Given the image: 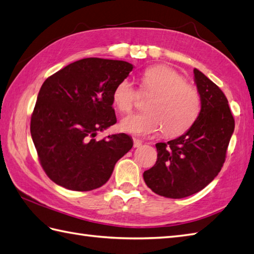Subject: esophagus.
I'll return each instance as SVG.
<instances>
[{
	"instance_id": "esophagus-1",
	"label": "esophagus",
	"mask_w": 254,
	"mask_h": 254,
	"mask_svg": "<svg viewBox=\"0 0 254 254\" xmlns=\"http://www.w3.org/2000/svg\"><path fill=\"white\" fill-rule=\"evenodd\" d=\"M141 144H142L141 140H139V139L133 138V147H134V148H138V147H140Z\"/></svg>"
}]
</instances>
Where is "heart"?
<instances>
[{
  "mask_svg": "<svg viewBox=\"0 0 254 254\" xmlns=\"http://www.w3.org/2000/svg\"><path fill=\"white\" fill-rule=\"evenodd\" d=\"M141 90L151 94L147 113L124 117L120 127L134 136H152L163 129L165 136L182 134L193 126L200 113L198 91L186 83L184 76L171 66L159 64L142 73ZM138 92L130 80L120 81L113 91V102L117 110L128 113L136 104Z\"/></svg>",
  "mask_w": 254,
  "mask_h": 254,
  "instance_id": "b5f03b06",
  "label": "heart"
}]
</instances>
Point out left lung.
Returning a JSON list of instances; mask_svg holds the SVG:
<instances>
[{
    "label": "left lung",
    "instance_id": "8db88e82",
    "mask_svg": "<svg viewBox=\"0 0 254 254\" xmlns=\"http://www.w3.org/2000/svg\"><path fill=\"white\" fill-rule=\"evenodd\" d=\"M194 81L201 101L197 120L182 136L158 142L157 162L143 172L148 188L168 198L197 193L218 175L235 130L234 116L222 91L197 69H194Z\"/></svg>",
    "mask_w": 254,
    "mask_h": 254
}]
</instances>
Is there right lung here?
I'll use <instances>...</instances> for the list:
<instances>
[{
    "label": "right lung",
    "mask_w": 254,
    "mask_h": 254,
    "mask_svg": "<svg viewBox=\"0 0 254 254\" xmlns=\"http://www.w3.org/2000/svg\"><path fill=\"white\" fill-rule=\"evenodd\" d=\"M132 69L126 61L85 58L41 85L30 133L41 167L56 184L77 192L101 188L132 148L126 133L95 139L98 131L116 124L113 91Z\"/></svg>",
    "instance_id": "obj_1"
}]
</instances>
